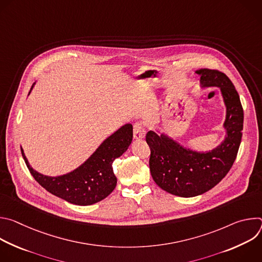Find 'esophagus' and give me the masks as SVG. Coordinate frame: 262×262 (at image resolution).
<instances>
[{"mask_svg":"<svg viewBox=\"0 0 262 262\" xmlns=\"http://www.w3.org/2000/svg\"><path fill=\"white\" fill-rule=\"evenodd\" d=\"M145 136V129L143 125L140 122H137L134 125V139L135 140H141Z\"/></svg>","mask_w":262,"mask_h":262,"instance_id":"esophagus-1","label":"esophagus"}]
</instances>
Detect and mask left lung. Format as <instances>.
Listing matches in <instances>:
<instances>
[{
    "mask_svg": "<svg viewBox=\"0 0 262 262\" xmlns=\"http://www.w3.org/2000/svg\"><path fill=\"white\" fill-rule=\"evenodd\" d=\"M201 88H219L226 106L223 128L225 138L215 148L198 151L185 147L165 133L148 132L150 148L149 168L156 183L164 191L183 198L199 196L216 185L231 169L242 141L244 111L239 95L226 74L212 69L195 71Z\"/></svg>",
    "mask_w": 262,
    "mask_h": 262,
    "instance_id": "1",
    "label": "left lung"
}]
</instances>
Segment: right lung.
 <instances>
[{"label": "right lung", "instance_id": "1", "mask_svg": "<svg viewBox=\"0 0 262 262\" xmlns=\"http://www.w3.org/2000/svg\"><path fill=\"white\" fill-rule=\"evenodd\" d=\"M132 141L133 125L127 123L107 137L81 166L59 176L37 172L29 164L21 147L20 150L30 173L42 188L69 203L87 206L101 201L114 191L117 178L112 164L127 150Z\"/></svg>", "mask_w": 262, "mask_h": 262}]
</instances>
